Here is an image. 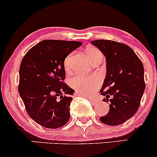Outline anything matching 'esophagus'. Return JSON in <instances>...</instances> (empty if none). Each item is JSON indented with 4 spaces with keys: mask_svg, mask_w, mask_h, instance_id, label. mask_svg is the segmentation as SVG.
Segmentation results:
<instances>
[{
    "mask_svg": "<svg viewBox=\"0 0 157 157\" xmlns=\"http://www.w3.org/2000/svg\"><path fill=\"white\" fill-rule=\"evenodd\" d=\"M91 100H92V101H93V102H95V100H94V99H91Z\"/></svg>",
    "mask_w": 157,
    "mask_h": 157,
    "instance_id": "esophagus-1",
    "label": "esophagus"
}]
</instances>
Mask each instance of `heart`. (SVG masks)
Listing matches in <instances>:
<instances>
[{"label": "heart", "instance_id": "1", "mask_svg": "<svg viewBox=\"0 0 157 157\" xmlns=\"http://www.w3.org/2000/svg\"><path fill=\"white\" fill-rule=\"evenodd\" d=\"M86 56L88 57L90 62L93 61L98 57H102V52L94 46L88 47L86 50ZM71 59L72 55H69L64 60L63 66L66 71H70L71 68ZM98 82V78L96 76H82L76 75L71 80V86L80 94L91 96L94 91L95 86Z\"/></svg>", "mask_w": 157, "mask_h": 157}]
</instances>
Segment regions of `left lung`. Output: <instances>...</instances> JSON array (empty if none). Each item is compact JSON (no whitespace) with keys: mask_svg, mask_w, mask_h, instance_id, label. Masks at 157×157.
<instances>
[{"mask_svg":"<svg viewBox=\"0 0 157 157\" xmlns=\"http://www.w3.org/2000/svg\"><path fill=\"white\" fill-rule=\"evenodd\" d=\"M102 52L106 60V76L100 93L102 101L110 103L109 111L100 117L109 125H118L136 113L145 83L142 61L127 45L108 40L91 41Z\"/></svg>","mask_w":157,"mask_h":157,"instance_id":"8db88e82","label":"left lung"}]
</instances>
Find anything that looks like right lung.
<instances>
[{"instance_id":"add662e5","label":"right lung","mask_w":157,"mask_h":157,"mask_svg":"<svg viewBox=\"0 0 157 157\" xmlns=\"http://www.w3.org/2000/svg\"><path fill=\"white\" fill-rule=\"evenodd\" d=\"M82 45L78 41L45 40L30 48L21 61L18 91L34 121L58 128L70 118L75 90L63 82L64 60Z\"/></svg>"}]
</instances>
